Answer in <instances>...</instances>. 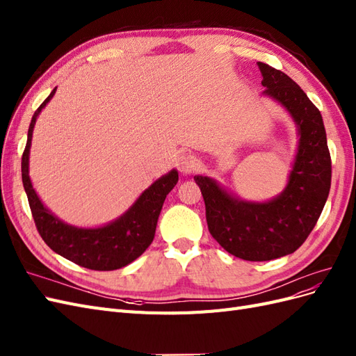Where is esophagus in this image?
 Instances as JSON below:
<instances>
[{"mask_svg":"<svg viewBox=\"0 0 356 356\" xmlns=\"http://www.w3.org/2000/svg\"><path fill=\"white\" fill-rule=\"evenodd\" d=\"M195 167H197V159L192 155L181 154L177 158V168L184 176H188V175H191V172H194Z\"/></svg>","mask_w":356,"mask_h":356,"instance_id":"34e87169","label":"esophagus"}]
</instances>
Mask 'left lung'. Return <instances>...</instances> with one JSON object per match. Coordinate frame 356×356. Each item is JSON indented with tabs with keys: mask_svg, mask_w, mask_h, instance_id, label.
I'll list each match as a JSON object with an SVG mask.
<instances>
[{
	"mask_svg": "<svg viewBox=\"0 0 356 356\" xmlns=\"http://www.w3.org/2000/svg\"><path fill=\"white\" fill-rule=\"evenodd\" d=\"M262 95L276 101L297 127L298 145L288 184L267 201L232 195L218 180L194 176L210 234L231 255L270 261L296 252L316 225L331 188V156L321 111L282 71L258 63Z\"/></svg>",
	"mask_w": 356,
	"mask_h": 356,
	"instance_id": "1",
	"label": "left lung"
}]
</instances>
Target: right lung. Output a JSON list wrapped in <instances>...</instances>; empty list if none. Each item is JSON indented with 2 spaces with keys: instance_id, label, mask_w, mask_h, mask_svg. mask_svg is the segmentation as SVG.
Segmentation results:
<instances>
[{
  "instance_id": "add662e5",
  "label": "right lung",
  "mask_w": 356,
  "mask_h": 356,
  "mask_svg": "<svg viewBox=\"0 0 356 356\" xmlns=\"http://www.w3.org/2000/svg\"><path fill=\"white\" fill-rule=\"evenodd\" d=\"M55 92L56 88L35 110L22 155V181L35 227L50 249L80 267L98 271L122 268L136 261L150 246L162 204L168 192L176 186L179 172L172 168L161 176L141 192L125 213L106 225L82 228L60 220L43 204L29 177V149L35 120Z\"/></svg>"
}]
</instances>
